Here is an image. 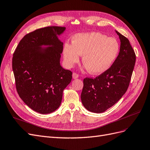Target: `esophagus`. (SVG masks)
I'll list each match as a JSON object with an SVG mask.
<instances>
[{
	"instance_id": "obj_1",
	"label": "esophagus",
	"mask_w": 150,
	"mask_h": 150,
	"mask_svg": "<svg viewBox=\"0 0 150 150\" xmlns=\"http://www.w3.org/2000/svg\"><path fill=\"white\" fill-rule=\"evenodd\" d=\"M79 77V75L78 74L76 73V72H74L73 74H72V78H73V79H77Z\"/></svg>"
}]
</instances>
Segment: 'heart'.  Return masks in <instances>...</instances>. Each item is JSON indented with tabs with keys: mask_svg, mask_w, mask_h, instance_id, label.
<instances>
[{
	"mask_svg": "<svg viewBox=\"0 0 150 150\" xmlns=\"http://www.w3.org/2000/svg\"><path fill=\"white\" fill-rule=\"evenodd\" d=\"M120 50L116 39L99 33L78 34L72 43L66 42L63 47L66 66L71 68L82 56L84 67L91 74H99L107 71L115 61Z\"/></svg>",
	"mask_w": 150,
	"mask_h": 150,
	"instance_id": "1",
	"label": "heart"
}]
</instances>
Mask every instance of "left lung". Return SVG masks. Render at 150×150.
Instances as JSON below:
<instances>
[{"label":"left lung","mask_w":150,"mask_h":150,"mask_svg":"<svg viewBox=\"0 0 150 150\" xmlns=\"http://www.w3.org/2000/svg\"><path fill=\"white\" fill-rule=\"evenodd\" d=\"M121 41L120 51L112 66L95 78H86L81 94L86 109L100 113L112 106L128 89L136 61L129 40L116 31Z\"/></svg>","instance_id":"8db88e82"}]
</instances>
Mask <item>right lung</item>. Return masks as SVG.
<instances>
[{
	"mask_svg": "<svg viewBox=\"0 0 150 150\" xmlns=\"http://www.w3.org/2000/svg\"><path fill=\"white\" fill-rule=\"evenodd\" d=\"M64 27L49 26L27 34L12 57L18 94L30 108L40 114L59 107L62 93L72 79V72L60 65L63 43L57 38ZM42 45L49 47L42 49Z\"/></svg>",
	"mask_w": 150,
	"mask_h": 150,
	"instance_id": "1",
	"label": "right lung"
}]
</instances>
